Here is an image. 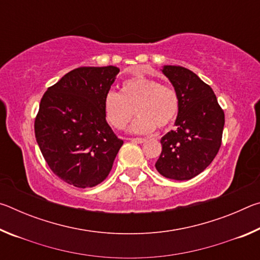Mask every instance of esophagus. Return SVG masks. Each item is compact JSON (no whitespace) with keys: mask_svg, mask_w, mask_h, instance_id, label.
Wrapping results in <instances>:
<instances>
[{"mask_svg":"<svg viewBox=\"0 0 260 260\" xmlns=\"http://www.w3.org/2000/svg\"><path fill=\"white\" fill-rule=\"evenodd\" d=\"M129 140H131V142H133V143H143V142H146V139H142V138H132Z\"/></svg>","mask_w":260,"mask_h":260,"instance_id":"34e87169","label":"esophagus"}]
</instances>
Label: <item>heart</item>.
<instances>
[{
  "label": "heart",
  "mask_w": 260,
  "mask_h": 260,
  "mask_svg": "<svg viewBox=\"0 0 260 260\" xmlns=\"http://www.w3.org/2000/svg\"><path fill=\"white\" fill-rule=\"evenodd\" d=\"M135 112L138 118L129 131L148 134L172 124L179 111V96L174 88L153 79L135 77L122 82L120 93L109 91L103 101L105 119L117 129L125 128Z\"/></svg>",
  "instance_id": "obj_1"
}]
</instances>
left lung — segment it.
Segmentation results:
<instances>
[{
  "label": "left lung",
  "mask_w": 260,
  "mask_h": 260,
  "mask_svg": "<svg viewBox=\"0 0 260 260\" xmlns=\"http://www.w3.org/2000/svg\"><path fill=\"white\" fill-rule=\"evenodd\" d=\"M161 71L179 96V111L175 129L160 140L161 153L155 166L167 179L190 180L217 156L225 113L212 88L190 70L165 65Z\"/></svg>",
  "instance_id": "8db88e82"
}]
</instances>
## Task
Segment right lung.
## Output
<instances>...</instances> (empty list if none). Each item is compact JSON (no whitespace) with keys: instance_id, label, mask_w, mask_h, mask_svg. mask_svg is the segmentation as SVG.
<instances>
[{"instance_id":"add662e5","label":"right lung","mask_w":260,"mask_h":260,"mask_svg":"<svg viewBox=\"0 0 260 260\" xmlns=\"http://www.w3.org/2000/svg\"><path fill=\"white\" fill-rule=\"evenodd\" d=\"M118 73L112 65L74 69L41 99L34 122L37 142L54 174L74 187H94L105 180L124 143L103 111Z\"/></svg>"}]
</instances>
